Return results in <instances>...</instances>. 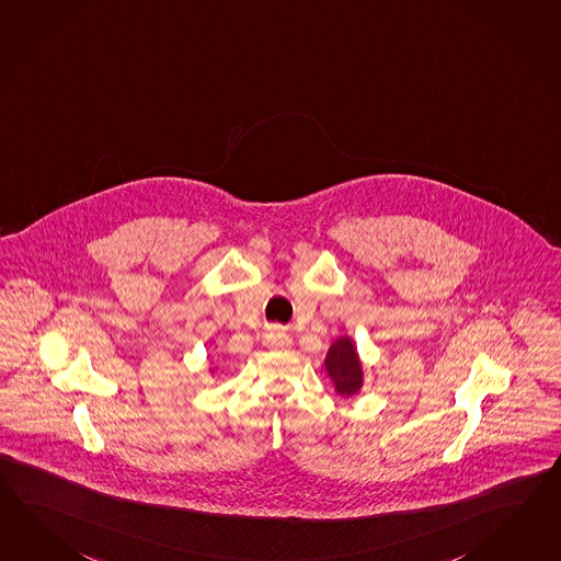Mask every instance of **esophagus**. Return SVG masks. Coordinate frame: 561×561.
<instances>
[{
  "label": "esophagus",
  "mask_w": 561,
  "mask_h": 561,
  "mask_svg": "<svg viewBox=\"0 0 561 561\" xmlns=\"http://www.w3.org/2000/svg\"><path fill=\"white\" fill-rule=\"evenodd\" d=\"M263 344L270 346V348H287V346H291V337L284 330H279V328H272L263 336Z\"/></svg>",
  "instance_id": "1"
}]
</instances>
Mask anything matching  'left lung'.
<instances>
[{
	"label": "left lung",
	"instance_id": "obj_1",
	"mask_svg": "<svg viewBox=\"0 0 561 561\" xmlns=\"http://www.w3.org/2000/svg\"><path fill=\"white\" fill-rule=\"evenodd\" d=\"M325 370L334 380L337 394L352 397L362 387V366L358 354L350 337H342L332 344L325 358Z\"/></svg>",
	"mask_w": 561,
	"mask_h": 561
}]
</instances>
